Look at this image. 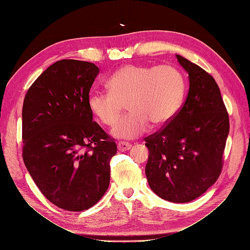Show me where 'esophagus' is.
Here are the masks:
<instances>
[{
  "instance_id": "esophagus-1",
  "label": "esophagus",
  "mask_w": 250,
  "mask_h": 250,
  "mask_svg": "<svg viewBox=\"0 0 250 250\" xmlns=\"http://www.w3.org/2000/svg\"><path fill=\"white\" fill-rule=\"evenodd\" d=\"M131 148V145L129 143H125V142H119L118 143V149L121 152H125V151L129 150Z\"/></svg>"
}]
</instances>
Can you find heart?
I'll use <instances>...</instances> for the list:
<instances>
[{"label": "heart", "mask_w": 250, "mask_h": 250, "mask_svg": "<svg viewBox=\"0 0 250 250\" xmlns=\"http://www.w3.org/2000/svg\"><path fill=\"white\" fill-rule=\"evenodd\" d=\"M106 87L108 93H89L87 105L101 124L112 126L127 104L131 112L111 131L121 140L139 138L150 123H169L180 109L186 93L183 74L171 65L126 64L107 79Z\"/></svg>", "instance_id": "heart-1"}]
</instances>
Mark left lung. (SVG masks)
Wrapping results in <instances>:
<instances>
[{
    "mask_svg": "<svg viewBox=\"0 0 250 250\" xmlns=\"http://www.w3.org/2000/svg\"><path fill=\"white\" fill-rule=\"evenodd\" d=\"M176 58L188 74L190 87L170 123L145 139V173L157 196L183 203L198 198L220 175L229 120L215 79L187 58Z\"/></svg>",
    "mask_w": 250,
    "mask_h": 250,
    "instance_id": "left-lung-1",
    "label": "left lung"
}]
</instances>
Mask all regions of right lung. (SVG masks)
Instances as JSON below:
<instances>
[{"instance_id": "obj_1", "label": "right lung", "mask_w": 250, "mask_h": 250, "mask_svg": "<svg viewBox=\"0 0 250 250\" xmlns=\"http://www.w3.org/2000/svg\"><path fill=\"white\" fill-rule=\"evenodd\" d=\"M95 63L62 59L30 86L22 104V158L44 197L70 211L92 208L107 191L117 145L93 121Z\"/></svg>"}]
</instances>
